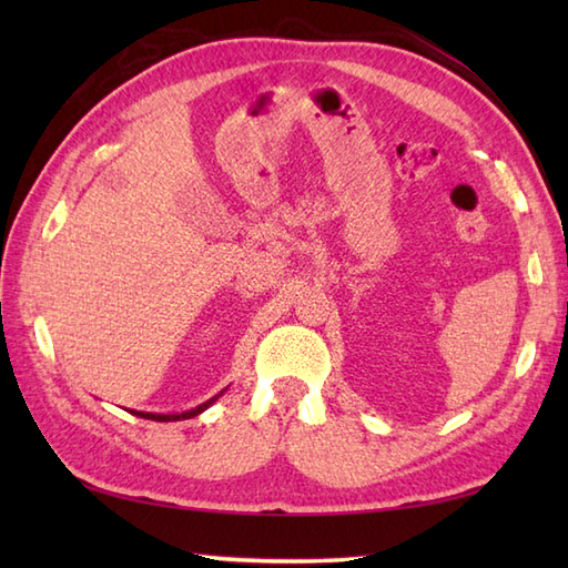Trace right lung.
<instances>
[{
	"instance_id": "1",
	"label": "right lung",
	"mask_w": 568,
	"mask_h": 568,
	"mask_svg": "<svg viewBox=\"0 0 568 568\" xmlns=\"http://www.w3.org/2000/svg\"><path fill=\"white\" fill-rule=\"evenodd\" d=\"M222 395V393H220ZM220 395H214V397H210L207 403H202V405H197V407H192V409H187V413H180V415H159V413H136L134 409V415H139V417H143V419H155V422H178V419H190V417H195V415H200V413H204V409H207L216 397Z\"/></svg>"
}]
</instances>
